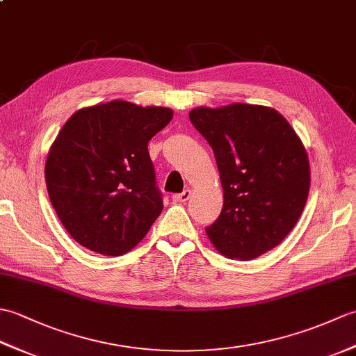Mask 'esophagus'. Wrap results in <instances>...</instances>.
<instances>
[{
    "mask_svg": "<svg viewBox=\"0 0 356 356\" xmlns=\"http://www.w3.org/2000/svg\"><path fill=\"white\" fill-rule=\"evenodd\" d=\"M190 197H191V190H185L184 193L174 194V195H172V200L177 202V203H184V202H186Z\"/></svg>",
    "mask_w": 356,
    "mask_h": 356,
    "instance_id": "1",
    "label": "esophagus"
}]
</instances>
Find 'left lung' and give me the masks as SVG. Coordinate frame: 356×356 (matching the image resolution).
I'll use <instances>...</instances> for the list:
<instances>
[{"label": "left lung", "mask_w": 356, "mask_h": 356, "mask_svg": "<svg viewBox=\"0 0 356 356\" xmlns=\"http://www.w3.org/2000/svg\"><path fill=\"white\" fill-rule=\"evenodd\" d=\"M190 120L214 151L223 188L222 213L207 228L211 243L228 259H257L282 243L303 213L311 186L303 143L263 105L197 107Z\"/></svg>", "instance_id": "1"}]
</instances>
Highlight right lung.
<instances>
[{
    "label": "right lung",
    "instance_id": "add662e5",
    "mask_svg": "<svg viewBox=\"0 0 356 356\" xmlns=\"http://www.w3.org/2000/svg\"><path fill=\"white\" fill-rule=\"evenodd\" d=\"M172 110L111 101L81 108L49 151L45 184L67 232L102 255L139 243L163 209L148 142Z\"/></svg>",
    "mask_w": 356,
    "mask_h": 356
}]
</instances>
